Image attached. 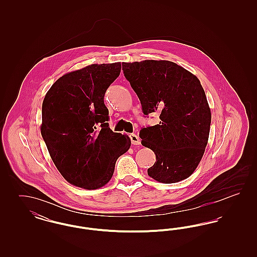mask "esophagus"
Segmentation results:
<instances>
[{
	"label": "esophagus",
	"mask_w": 257,
	"mask_h": 257,
	"mask_svg": "<svg viewBox=\"0 0 257 257\" xmlns=\"http://www.w3.org/2000/svg\"><path fill=\"white\" fill-rule=\"evenodd\" d=\"M130 140H131V143L134 145V146H140L141 145V141H140V138L136 134H130Z\"/></svg>",
	"instance_id": "obj_1"
}]
</instances>
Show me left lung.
<instances>
[{
  "label": "left lung",
  "mask_w": 257,
  "mask_h": 257,
  "mask_svg": "<svg viewBox=\"0 0 257 257\" xmlns=\"http://www.w3.org/2000/svg\"><path fill=\"white\" fill-rule=\"evenodd\" d=\"M122 70L145 116L160 113L159 124L140 131L142 145L156 155L148 175L166 184L188 178L204 154L211 124V111L199 80L169 61L123 62Z\"/></svg>",
  "instance_id": "1"
}]
</instances>
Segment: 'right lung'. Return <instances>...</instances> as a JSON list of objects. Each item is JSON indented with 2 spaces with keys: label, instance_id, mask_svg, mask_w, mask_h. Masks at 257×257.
Returning a JSON list of instances; mask_svg holds the SVG:
<instances>
[{
  "label": "right lung",
  "instance_id": "1",
  "mask_svg": "<svg viewBox=\"0 0 257 257\" xmlns=\"http://www.w3.org/2000/svg\"><path fill=\"white\" fill-rule=\"evenodd\" d=\"M120 62L91 64L65 74L42 103V138L66 181L86 190L108 183L115 162L131 146L109 127L104 96L119 76Z\"/></svg>",
  "mask_w": 257,
  "mask_h": 257
}]
</instances>
